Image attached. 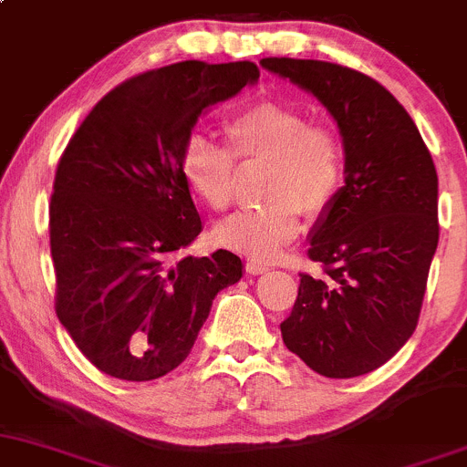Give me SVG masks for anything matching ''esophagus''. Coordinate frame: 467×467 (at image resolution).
Instances as JSON below:
<instances>
[{
	"label": "esophagus",
	"mask_w": 467,
	"mask_h": 467,
	"mask_svg": "<svg viewBox=\"0 0 467 467\" xmlns=\"http://www.w3.org/2000/svg\"><path fill=\"white\" fill-rule=\"evenodd\" d=\"M244 267H247V272L254 274V276H256V274L267 272V269H269L265 263H258V261H247V265H244Z\"/></svg>",
	"instance_id": "34e87169"
}]
</instances>
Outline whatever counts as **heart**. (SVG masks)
<instances>
[{
  "label": "heart",
  "mask_w": 467,
  "mask_h": 467,
  "mask_svg": "<svg viewBox=\"0 0 467 467\" xmlns=\"http://www.w3.org/2000/svg\"><path fill=\"white\" fill-rule=\"evenodd\" d=\"M232 150L204 134H191L182 150V175L195 198L224 211L234 202L235 158L267 161L263 195L269 202L238 211L218 227L220 243L244 256L272 261L299 235L307 218H321L337 200L346 152L337 130L310 123L283 103H254L227 121Z\"/></svg>",
  "instance_id": "b5f03b06"
}]
</instances>
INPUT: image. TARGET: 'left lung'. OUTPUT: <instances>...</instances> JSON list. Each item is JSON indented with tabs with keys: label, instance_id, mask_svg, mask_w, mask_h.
I'll return each instance as SVG.
<instances>
[{
	"label": "left lung",
	"instance_id": "1",
	"mask_svg": "<svg viewBox=\"0 0 467 467\" xmlns=\"http://www.w3.org/2000/svg\"><path fill=\"white\" fill-rule=\"evenodd\" d=\"M337 121L346 177L310 232V261L281 324L287 348L326 378L376 371L416 330L439 244V177L407 109L371 76L324 60L263 57Z\"/></svg>",
	"mask_w": 467,
	"mask_h": 467
}]
</instances>
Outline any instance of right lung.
Returning a JSON list of instances; mask_svg holds the SVG:
<instances>
[{
    "label": "right lung",
    "instance_id": "1",
    "mask_svg": "<svg viewBox=\"0 0 467 467\" xmlns=\"http://www.w3.org/2000/svg\"><path fill=\"white\" fill-rule=\"evenodd\" d=\"M258 76L247 60L146 71L105 94L67 143L49 206L56 315L99 371L171 373L215 295L243 276L227 249L182 256L202 232L182 150L206 108Z\"/></svg>",
    "mask_w": 467,
    "mask_h": 467
}]
</instances>
